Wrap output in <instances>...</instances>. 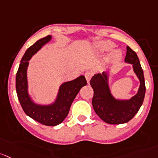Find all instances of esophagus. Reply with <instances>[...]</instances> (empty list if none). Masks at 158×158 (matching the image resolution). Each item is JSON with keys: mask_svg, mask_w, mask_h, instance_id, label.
<instances>
[{"mask_svg": "<svg viewBox=\"0 0 158 158\" xmlns=\"http://www.w3.org/2000/svg\"><path fill=\"white\" fill-rule=\"evenodd\" d=\"M85 78H86L87 82H88V84H89L90 80H91V76H92V75H91V73H89V72H87V73H85Z\"/></svg>", "mask_w": 158, "mask_h": 158, "instance_id": "obj_1", "label": "esophagus"}]
</instances>
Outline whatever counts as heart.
<instances>
[{
	"label": "heart",
	"instance_id": "obj_1",
	"mask_svg": "<svg viewBox=\"0 0 158 158\" xmlns=\"http://www.w3.org/2000/svg\"><path fill=\"white\" fill-rule=\"evenodd\" d=\"M94 49H95L97 52H108V51L113 49L114 43L109 41H100V42H97V43L94 44ZM121 56H122V52H120V50H118V49H115V50H114L113 52L109 56L108 60H110V61L117 60H118L120 57H121Z\"/></svg>",
	"mask_w": 158,
	"mask_h": 158
}]
</instances>
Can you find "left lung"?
<instances>
[{
	"label": "left lung",
	"instance_id": "obj_1",
	"mask_svg": "<svg viewBox=\"0 0 158 158\" xmlns=\"http://www.w3.org/2000/svg\"><path fill=\"white\" fill-rule=\"evenodd\" d=\"M125 62L132 64L133 72L139 81L137 92L130 98H116L113 95L109 85V71L94 74L90 81L91 88L94 90L93 109L105 123L109 124L117 125L128 123L140 109L145 96L146 87L143 71L137 54L129 46H127Z\"/></svg>",
	"mask_w": 158,
	"mask_h": 158
}]
</instances>
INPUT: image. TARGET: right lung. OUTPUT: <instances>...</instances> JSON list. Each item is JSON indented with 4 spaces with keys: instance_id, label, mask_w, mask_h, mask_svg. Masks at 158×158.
<instances>
[{
    "instance_id": "right-lung-1",
    "label": "right lung",
    "mask_w": 158,
    "mask_h": 158,
    "mask_svg": "<svg viewBox=\"0 0 158 158\" xmlns=\"http://www.w3.org/2000/svg\"><path fill=\"white\" fill-rule=\"evenodd\" d=\"M51 40L52 36L48 35L30 46L21 60L16 74V92L22 109L30 118L48 127L59 125L65 119L75 97L82 87L87 85L85 76L81 75L74 80L61 84L53 102L43 105L38 104L34 101L28 91L27 77L28 61Z\"/></svg>"
}]
</instances>
